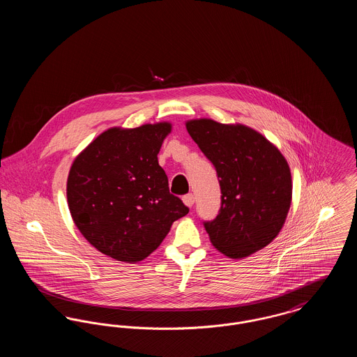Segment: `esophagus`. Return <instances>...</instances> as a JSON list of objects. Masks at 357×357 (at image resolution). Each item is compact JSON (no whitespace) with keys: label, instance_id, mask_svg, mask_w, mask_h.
Here are the masks:
<instances>
[{"label":"esophagus","instance_id":"obj_1","mask_svg":"<svg viewBox=\"0 0 357 357\" xmlns=\"http://www.w3.org/2000/svg\"><path fill=\"white\" fill-rule=\"evenodd\" d=\"M183 202H185V204L186 206H188V207H191L192 204H194V202H195V197L192 195V194H186V195H183Z\"/></svg>","mask_w":357,"mask_h":357}]
</instances>
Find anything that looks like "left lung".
I'll list each match as a JSON object with an SVG mask.
<instances>
[{
    "label": "left lung",
    "instance_id": "left-lung-1",
    "mask_svg": "<svg viewBox=\"0 0 357 357\" xmlns=\"http://www.w3.org/2000/svg\"><path fill=\"white\" fill-rule=\"evenodd\" d=\"M186 127L220 181V211L204 221L213 245L230 258L248 257L269 245L291 201V176L282 153L241 124L199 119L187 121Z\"/></svg>",
    "mask_w": 357,
    "mask_h": 357
}]
</instances>
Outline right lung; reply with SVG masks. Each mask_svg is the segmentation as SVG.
Segmentation results:
<instances>
[{
	"label": "right lung",
	"instance_id": "obj_1",
	"mask_svg": "<svg viewBox=\"0 0 357 357\" xmlns=\"http://www.w3.org/2000/svg\"><path fill=\"white\" fill-rule=\"evenodd\" d=\"M169 123L111 128L80 153L69 171V211L102 255L137 262L153 253L188 207L171 194L158 153Z\"/></svg>",
	"mask_w": 357,
	"mask_h": 357
}]
</instances>
